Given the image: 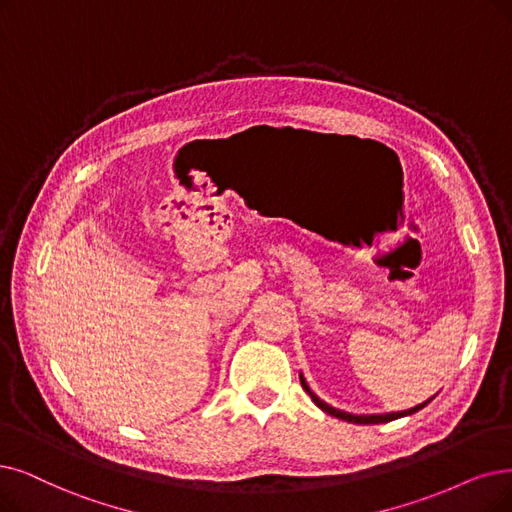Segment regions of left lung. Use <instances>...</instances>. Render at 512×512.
<instances>
[{"instance_id": "1", "label": "left lung", "mask_w": 512, "mask_h": 512, "mask_svg": "<svg viewBox=\"0 0 512 512\" xmlns=\"http://www.w3.org/2000/svg\"><path fill=\"white\" fill-rule=\"evenodd\" d=\"M300 384H302L304 391L311 395L313 403L319 407V410H323L325 414H330V416H334V418H340V420H346V422H355V424H380V422H391V420H397V418H403V416H410V414H414V412L422 410L424 405H428V403L433 401V397H431L428 401H424V403H420V405L412 407V410H405V412H393V414H372V416H355V414H346V412H342V410H336V407H332V405H327L325 401H321V399L311 391L309 384H306V380L302 378V374H300Z\"/></svg>"}]
</instances>
